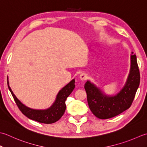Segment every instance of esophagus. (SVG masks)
<instances>
[{"label": "esophagus", "mask_w": 147, "mask_h": 147, "mask_svg": "<svg viewBox=\"0 0 147 147\" xmlns=\"http://www.w3.org/2000/svg\"><path fill=\"white\" fill-rule=\"evenodd\" d=\"M88 75H87L85 73H82L80 75V79H81L82 80H86L87 79H88Z\"/></svg>", "instance_id": "1"}]
</instances>
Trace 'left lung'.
<instances>
[{
	"mask_svg": "<svg viewBox=\"0 0 147 147\" xmlns=\"http://www.w3.org/2000/svg\"><path fill=\"white\" fill-rule=\"evenodd\" d=\"M131 70L125 86L114 96L109 97L89 81L84 88L89 109L92 113L101 119L113 117L128 109L132 105L140 82V74L136 55L131 56Z\"/></svg>",
	"mask_w": 147,
	"mask_h": 147,
	"instance_id": "obj_1",
	"label": "left lung"
}]
</instances>
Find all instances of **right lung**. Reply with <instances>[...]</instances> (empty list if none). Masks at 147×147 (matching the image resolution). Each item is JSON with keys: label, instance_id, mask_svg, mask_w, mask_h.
Listing matches in <instances>:
<instances>
[{"label": "right lung", "instance_id": "right-lung-1", "mask_svg": "<svg viewBox=\"0 0 147 147\" xmlns=\"http://www.w3.org/2000/svg\"><path fill=\"white\" fill-rule=\"evenodd\" d=\"M7 85L15 103L23 115L27 117L30 119L34 120V121L40 122V123L53 124L58 121L64 114L66 109L65 101L75 88V80L74 79L71 80L68 84L64 87L59 92V93L57 95L55 102L54 103L52 107L44 110H33L25 107L15 96L9 86L8 81Z\"/></svg>", "mask_w": 147, "mask_h": 147}]
</instances>
